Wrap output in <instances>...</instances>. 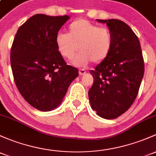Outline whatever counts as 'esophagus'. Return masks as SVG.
<instances>
[{"label":"esophagus","instance_id":"34e87169","mask_svg":"<svg viewBox=\"0 0 156 156\" xmlns=\"http://www.w3.org/2000/svg\"><path fill=\"white\" fill-rule=\"evenodd\" d=\"M86 73H87L86 70L83 69H79V75H84V74Z\"/></svg>","mask_w":156,"mask_h":156}]
</instances>
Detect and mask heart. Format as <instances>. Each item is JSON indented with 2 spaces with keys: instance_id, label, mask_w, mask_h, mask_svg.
<instances>
[{
  "instance_id": "1",
  "label": "heart",
  "mask_w": 156,
  "mask_h": 156,
  "mask_svg": "<svg viewBox=\"0 0 156 156\" xmlns=\"http://www.w3.org/2000/svg\"><path fill=\"white\" fill-rule=\"evenodd\" d=\"M55 42L60 55L66 60L73 59L80 49L73 63L84 66L92 61L99 64L108 58L113 48V35L108 27L79 19L69 24L67 34L59 33Z\"/></svg>"
}]
</instances>
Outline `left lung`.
Masks as SVG:
<instances>
[{"instance_id": "obj_1", "label": "left lung", "mask_w": 156, "mask_h": 156, "mask_svg": "<svg viewBox=\"0 0 156 156\" xmlns=\"http://www.w3.org/2000/svg\"><path fill=\"white\" fill-rule=\"evenodd\" d=\"M113 35L109 56L90 73L93 83L89 90L93 111L105 119H115L132 106L144 74L140 41L128 24L118 19L102 20Z\"/></svg>"}]
</instances>
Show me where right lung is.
Returning <instances> with one entry per match:
<instances>
[{
  "mask_svg": "<svg viewBox=\"0 0 156 156\" xmlns=\"http://www.w3.org/2000/svg\"><path fill=\"white\" fill-rule=\"evenodd\" d=\"M69 16L37 14L20 26L10 51L15 83L22 97L42 111H51L63 100L78 76L57 48L55 39Z\"/></svg>",
  "mask_w": 156,
  "mask_h": 156,
  "instance_id": "right-lung-1",
  "label": "right lung"
}]
</instances>
